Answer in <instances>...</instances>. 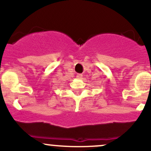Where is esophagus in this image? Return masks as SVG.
<instances>
[{"instance_id":"esophagus-1","label":"esophagus","mask_w":151,"mask_h":151,"mask_svg":"<svg viewBox=\"0 0 151 151\" xmlns=\"http://www.w3.org/2000/svg\"><path fill=\"white\" fill-rule=\"evenodd\" d=\"M77 77L78 78V79H81V77H82V74H78L77 75Z\"/></svg>"}]
</instances>
